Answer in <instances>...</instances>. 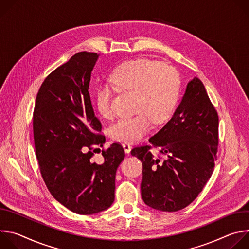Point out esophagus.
<instances>
[{"label":"esophagus","instance_id":"1","mask_svg":"<svg viewBox=\"0 0 249 249\" xmlns=\"http://www.w3.org/2000/svg\"><path fill=\"white\" fill-rule=\"evenodd\" d=\"M122 146H123L124 151H125V153H126V154H129V153L131 152L132 147H131V145H130V144H128V143H123V144H122Z\"/></svg>","mask_w":249,"mask_h":249}]
</instances>
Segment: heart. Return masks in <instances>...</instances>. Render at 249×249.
<instances>
[{"label":"heart","mask_w":249,"mask_h":249,"mask_svg":"<svg viewBox=\"0 0 249 249\" xmlns=\"http://www.w3.org/2000/svg\"><path fill=\"white\" fill-rule=\"evenodd\" d=\"M111 83L120 90L135 92L137 114L119 118L109 129L113 140L136 142L143 138L153 123H162L173 114L180 91L179 76L176 71L160 62L142 58L131 60L117 67L110 76ZM112 90L99 87L94 95L97 112L102 117L113 114Z\"/></svg>","instance_id":"heart-1"}]
</instances>
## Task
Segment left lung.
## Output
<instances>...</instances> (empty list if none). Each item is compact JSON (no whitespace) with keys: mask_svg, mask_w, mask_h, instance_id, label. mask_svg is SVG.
<instances>
[{"mask_svg":"<svg viewBox=\"0 0 249 249\" xmlns=\"http://www.w3.org/2000/svg\"><path fill=\"white\" fill-rule=\"evenodd\" d=\"M149 142L151 145L131 151L143 163L141 195L145 204L162 212L187 207L214 171L219 143V116L198 78L187 84L171 119ZM152 146L166 158L154 156Z\"/></svg>","mask_w":249,"mask_h":249,"instance_id":"obj_1","label":"left lung"}]
</instances>
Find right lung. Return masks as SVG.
Returning a JSON list of instances; mask_svg holds the SVG:
<instances>
[{"instance_id": "add662e5", "label": "right lung", "mask_w": 249, "mask_h": 249, "mask_svg": "<svg viewBox=\"0 0 249 249\" xmlns=\"http://www.w3.org/2000/svg\"><path fill=\"white\" fill-rule=\"evenodd\" d=\"M97 53L79 52L42 83L33 111L35 153L52 196L70 211L92 215L114 201L115 174L124 160L122 146L102 150L103 162L91 160L105 137L89 92Z\"/></svg>"}]
</instances>
